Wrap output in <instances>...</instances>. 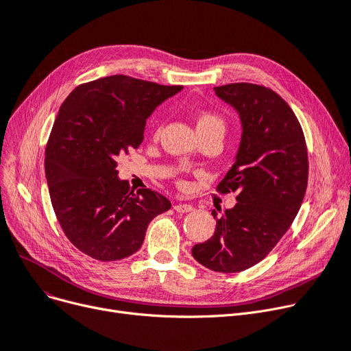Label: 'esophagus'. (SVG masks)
I'll list each match as a JSON object with an SVG mask.
<instances>
[{"label": "esophagus", "instance_id": "1", "mask_svg": "<svg viewBox=\"0 0 351 351\" xmlns=\"http://www.w3.org/2000/svg\"><path fill=\"white\" fill-rule=\"evenodd\" d=\"M173 208L179 213H186V212H192L193 210V206L191 204H176Z\"/></svg>", "mask_w": 351, "mask_h": 351}]
</instances>
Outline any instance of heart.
<instances>
[{
  "mask_svg": "<svg viewBox=\"0 0 351 351\" xmlns=\"http://www.w3.org/2000/svg\"><path fill=\"white\" fill-rule=\"evenodd\" d=\"M195 125L197 134L204 133H219L222 134L225 130V120L221 114L210 112V110H202L196 114L195 117ZM159 129L155 130L158 133Z\"/></svg>",
  "mask_w": 351,
  "mask_h": 351,
  "instance_id": "obj_1",
  "label": "heart"
}]
</instances>
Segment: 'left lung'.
I'll return each mask as SVG.
<instances>
[{"label": "left lung", "instance_id": "obj_1", "mask_svg": "<svg viewBox=\"0 0 351 351\" xmlns=\"http://www.w3.org/2000/svg\"><path fill=\"white\" fill-rule=\"evenodd\" d=\"M237 110L242 134L221 193L237 192V204L213 235L192 248L195 260L217 272H239L263 261L291 226L308 180L306 139L298 119L276 91L252 83L213 88Z\"/></svg>", "mask_w": 351, "mask_h": 351}]
</instances>
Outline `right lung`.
Returning a JSON list of instances; mask_svg holds the SVG:
<instances>
[{
  "label": "right lung",
  "instance_id": "obj_1",
  "mask_svg": "<svg viewBox=\"0 0 351 351\" xmlns=\"http://www.w3.org/2000/svg\"><path fill=\"white\" fill-rule=\"evenodd\" d=\"M180 90L116 74L75 87L60 108L44 160L50 199L69 241L95 260L130 256L149 222L171 209L155 191H130L116 166L143 142L146 119Z\"/></svg>",
  "mask_w": 351,
  "mask_h": 351
}]
</instances>
